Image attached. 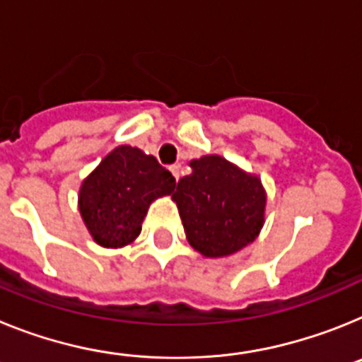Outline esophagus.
Returning a JSON list of instances; mask_svg holds the SVG:
<instances>
[{
  "label": "esophagus",
  "instance_id": "obj_1",
  "mask_svg": "<svg viewBox=\"0 0 362 362\" xmlns=\"http://www.w3.org/2000/svg\"><path fill=\"white\" fill-rule=\"evenodd\" d=\"M169 171L173 173V177H175V180L178 182V178H180V165H171V168H169Z\"/></svg>",
  "mask_w": 362,
  "mask_h": 362
}]
</instances>
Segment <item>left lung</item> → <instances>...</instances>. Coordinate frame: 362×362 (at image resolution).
<instances>
[{"instance_id": "8db88e82", "label": "left lung", "mask_w": 362, "mask_h": 362, "mask_svg": "<svg viewBox=\"0 0 362 362\" xmlns=\"http://www.w3.org/2000/svg\"><path fill=\"white\" fill-rule=\"evenodd\" d=\"M189 168L171 199L191 247L222 259L250 246L266 220L268 194L260 178L220 155L191 160Z\"/></svg>"}]
</instances>
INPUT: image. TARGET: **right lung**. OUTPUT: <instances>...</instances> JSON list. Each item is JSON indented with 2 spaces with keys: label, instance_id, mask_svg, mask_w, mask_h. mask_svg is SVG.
Returning <instances> with one entry per match:
<instances>
[{
  "label": "right lung",
  "instance_id": "right-lung-1",
  "mask_svg": "<svg viewBox=\"0 0 362 362\" xmlns=\"http://www.w3.org/2000/svg\"><path fill=\"white\" fill-rule=\"evenodd\" d=\"M173 189L175 178L155 156L118 146L83 178L78 209L93 240L118 250L136 240L151 204Z\"/></svg>",
  "mask_w": 362,
  "mask_h": 362
}]
</instances>
